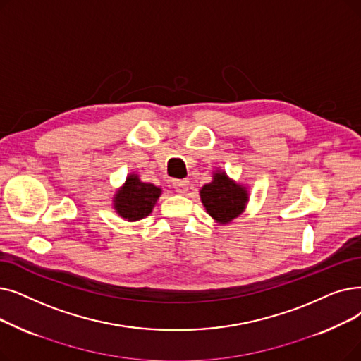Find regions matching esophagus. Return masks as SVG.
Segmentation results:
<instances>
[{
  "instance_id": "34e87169",
  "label": "esophagus",
  "mask_w": 361,
  "mask_h": 361,
  "mask_svg": "<svg viewBox=\"0 0 361 361\" xmlns=\"http://www.w3.org/2000/svg\"><path fill=\"white\" fill-rule=\"evenodd\" d=\"M172 185H174V189L177 193L183 195L187 192V189H189V181L187 180H174L172 181Z\"/></svg>"
}]
</instances>
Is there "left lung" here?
Returning <instances> with one entry per match:
<instances>
[{
  "label": "left lung",
  "mask_w": 361,
  "mask_h": 361,
  "mask_svg": "<svg viewBox=\"0 0 361 361\" xmlns=\"http://www.w3.org/2000/svg\"><path fill=\"white\" fill-rule=\"evenodd\" d=\"M246 187L234 183L223 171H215L212 181L200 189V200L207 212L219 224L238 218L247 203Z\"/></svg>",
  "instance_id": "left-lung-1"
}]
</instances>
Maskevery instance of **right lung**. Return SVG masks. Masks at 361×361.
Here are the masks:
<instances>
[{
  "mask_svg": "<svg viewBox=\"0 0 361 361\" xmlns=\"http://www.w3.org/2000/svg\"><path fill=\"white\" fill-rule=\"evenodd\" d=\"M162 190L150 183H143L137 174H130L114 197V207L119 216L127 221H138L147 216Z\"/></svg>",
  "mask_w": 361,
  "mask_h": 361,
  "instance_id": "add662e5",
  "label": "right lung"
}]
</instances>
